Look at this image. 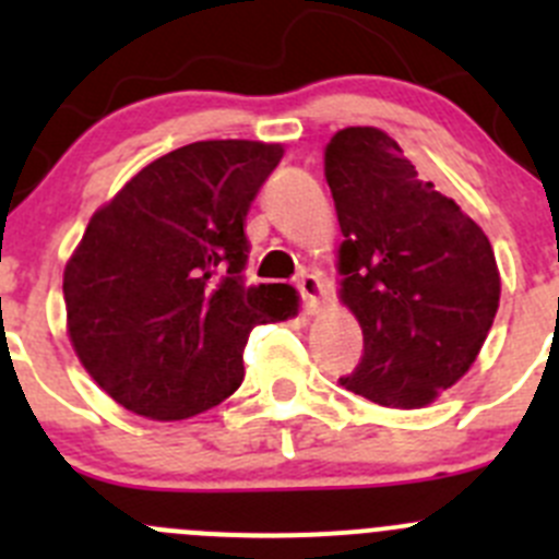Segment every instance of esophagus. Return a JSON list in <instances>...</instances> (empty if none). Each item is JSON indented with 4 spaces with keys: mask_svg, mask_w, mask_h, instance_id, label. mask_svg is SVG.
Returning a JSON list of instances; mask_svg holds the SVG:
<instances>
[{
    "mask_svg": "<svg viewBox=\"0 0 559 559\" xmlns=\"http://www.w3.org/2000/svg\"><path fill=\"white\" fill-rule=\"evenodd\" d=\"M297 292H300V297H302V311L317 313L319 300H322V295H324L322 281L311 273L300 275V278H297Z\"/></svg>",
    "mask_w": 559,
    "mask_h": 559,
    "instance_id": "esophagus-1",
    "label": "esophagus"
}]
</instances>
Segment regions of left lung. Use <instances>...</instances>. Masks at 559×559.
Segmentation results:
<instances>
[{"label":"left lung","mask_w":559,"mask_h":559,"mask_svg":"<svg viewBox=\"0 0 559 559\" xmlns=\"http://www.w3.org/2000/svg\"><path fill=\"white\" fill-rule=\"evenodd\" d=\"M344 242L341 300L362 328V357L338 382L395 409H417L478 357L500 273L489 237L377 128H344L324 150Z\"/></svg>","instance_id":"left-lung-1"}]
</instances>
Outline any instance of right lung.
Masks as SVG:
<instances>
[{
    "mask_svg": "<svg viewBox=\"0 0 559 559\" xmlns=\"http://www.w3.org/2000/svg\"><path fill=\"white\" fill-rule=\"evenodd\" d=\"M284 147L197 142L144 166L92 215L64 267L73 349L117 404L186 420L240 388L257 324L297 313L286 284H246V215Z\"/></svg>",
    "mask_w": 559,
    "mask_h": 559,
    "instance_id": "add662e5",
    "label": "right lung"
}]
</instances>
